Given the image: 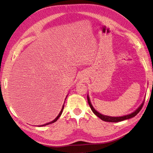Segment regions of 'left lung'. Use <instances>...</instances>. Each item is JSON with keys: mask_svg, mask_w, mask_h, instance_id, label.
<instances>
[{"mask_svg": "<svg viewBox=\"0 0 153 153\" xmlns=\"http://www.w3.org/2000/svg\"><path fill=\"white\" fill-rule=\"evenodd\" d=\"M87 100H88L89 105L90 106L91 109V110L93 112V113L95 114L96 116H98L99 118H100L102 120H103V121L108 122H118L123 121V120H128V119H129V118H134V117L137 115V114L139 112V111H140V110H141L143 106L144 102H145V100H144V101L142 102L141 105L139 106L138 108L135 110L134 112H133L132 113L129 114L125 115V116H123L114 117V116H109L103 115V114H100L99 112H97V110L95 108H94V107L93 106L91 102V100H90L89 97L88 95H87Z\"/></svg>", "mask_w": 153, "mask_h": 153, "instance_id": "1", "label": "left lung"}]
</instances>
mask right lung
Segmentation results:
<instances>
[{"instance_id":"right-lung-1","label":"right lung","mask_w":153,"mask_h":153,"mask_svg":"<svg viewBox=\"0 0 153 153\" xmlns=\"http://www.w3.org/2000/svg\"><path fill=\"white\" fill-rule=\"evenodd\" d=\"M68 96V95H67ZM67 96H66V97H67ZM66 100V99H65ZM63 109H64V105H63V106H62V109H61V111L60 112V113H59V114H58V116H57V117L56 118H55L54 120H53V121L52 122H48V123H45V124H43V125H41V126H39V127H40V126H47V125H48V124H51V123H54V122H56L57 121V120L59 118V117L61 116V114H62V111H63Z\"/></svg>"}]
</instances>
